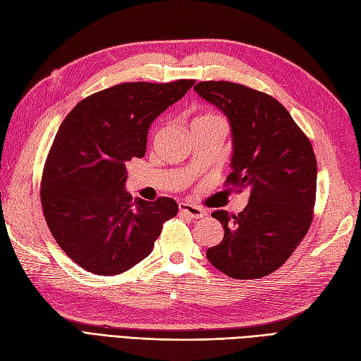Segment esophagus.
Wrapping results in <instances>:
<instances>
[{"label": "esophagus", "mask_w": 361, "mask_h": 361, "mask_svg": "<svg viewBox=\"0 0 361 361\" xmlns=\"http://www.w3.org/2000/svg\"><path fill=\"white\" fill-rule=\"evenodd\" d=\"M178 209H180V212H181L183 215H186V216L193 218V219H198V218L204 216V212H202V209L190 204V202H180Z\"/></svg>", "instance_id": "esophagus-1"}]
</instances>
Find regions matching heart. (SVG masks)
Returning <instances> with one entry per match:
<instances>
[{
  "label": "heart",
  "instance_id": "b5f03b06",
  "mask_svg": "<svg viewBox=\"0 0 361 361\" xmlns=\"http://www.w3.org/2000/svg\"><path fill=\"white\" fill-rule=\"evenodd\" d=\"M210 120H221V118L212 113H206V114L198 116L195 120H193V122H210Z\"/></svg>",
  "mask_w": 361,
  "mask_h": 361
}]
</instances>
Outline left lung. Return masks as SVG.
Here are the masks:
<instances>
[{
    "label": "left lung",
    "mask_w": 361,
    "mask_h": 361,
    "mask_svg": "<svg viewBox=\"0 0 361 361\" xmlns=\"http://www.w3.org/2000/svg\"><path fill=\"white\" fill-rule=\"evenodd\" d=\"M198 96L223 111L232 131L227 183L248 190L238 215L216 210L224 238L209 262L235 279H256L288 259L307 235L316 202L312 146L288 111L271 96L233 82H200Z\"/></svg>",
    "instance_id": "obj_1"
}]
</instances>
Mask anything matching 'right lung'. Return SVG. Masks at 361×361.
<instances>
[{
    "label": "right lung",
    "instance_id": "add662e5",
    "mask_svg": "<svg viewBox=\"0 0 361 361\" xmlns=\"http://www.w3.org/2000/svg\"><path fill=\"white\" fill-rule=\"evenodd\" d=\"M193 84L126 82L79 102L62 122L44 166L41 202L53 238L84 270L133 269L177 215L172 198L133 200L126 163L142 159L151 123Z\"/></svg>",
    "mask_w": 361,
    "mask_h": 361
}]
</instances>
